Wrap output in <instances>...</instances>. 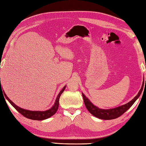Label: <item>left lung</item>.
<instances>
[{
    "label": "left lung",
    "instance_id": "obj_1",
    "mask_svg": "<svg viewBox=\"0 0 146 146\" xmlns=\"http://www.w3.org/2000/svg\"><path fill=\"white\" fill-rule=\"evenodd\" d=\"M145 82H146V78H145ZM144 81H143V84H144ZM143 90V86H142L141 90L139 91L135 97L133 98L130 102H129L125 105H123L121 106L117 107L116 108L114 109H99L98 107L95 106L91 102L88 100V98L85 97V95L82 93V97H83L84 102L85 106H86V109H88L91 114L93 116L97 117L99 119H105V120H109V119H114L117 118L121 116L125 112L128 110L130 107L132 106L133 104L135 103V102L137 100V99L138 98L140 95L142 93V92Z\"/></svg>",
    "mask_w": 146,
    "mask_h": 146
}]
</instances>
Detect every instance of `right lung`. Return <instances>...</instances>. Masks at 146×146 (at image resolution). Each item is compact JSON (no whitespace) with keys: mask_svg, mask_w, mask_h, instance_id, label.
I'll use <instances>...</instances> for the list:
<instances>
[{"mask_svg":"<svg viewBox=\"0 0 146 146\" xmlns=\"http://www.w3.org/2000/svg\"><path fill=\"white\" fill-rule=\"evenodd\" d=\"M65 87L66 86L64 87V88H63L61 90V92L59 93V94L58 95V97L56 99L55 103H54V106L52 107L50 109L47 110V111H28V110L21 109L20 107H19L18 106H16L15 104H14L13 102L7 97V95H5V93H4L5 98H6L7 100L9 102V103L11 104L14 107H15V108L16 109V111H18L21 114L23 115V116L28 118V119H33V120H44V119H48V117H50L52 116H53V115L56 113L58 109L60 97V96H61L62 93L64 92V91L65 90ZM0 89L2 90L1 84Z\"/></svg>","mask_w":146,"mask_h":146,"instance_id":"1","label":"right lung"}]
</instances>
